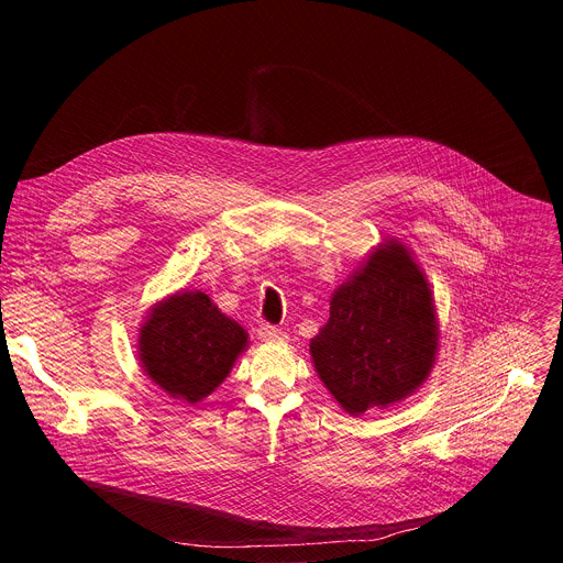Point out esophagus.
<instances>
[{
	"label": "esophagus",
	"instance_id": "34e87169",
	"mask_svg": "<svg viewBox=\"0 0 563 563\" xmlns=\"http://www.w3.org/2000/svg\"><path fill=\"white\" fill-rule=\"evenodd\" d=\"M258 336L265 341V343H283L285 341V332L276 325H269V323H261L258 328Z\"/></svg>",
	"mask_w": 563,
	"mask_h": 563
}]
</instances>
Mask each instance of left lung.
<instances>
[{"mask_svg":"<svg viewBox=\"0 0 563 563\" xmlns=\"http://www.w3.org/2000/svg\"><path fill=\"white\" fill-rule=\"evenodd\" d=\"M439 323L426 274L406 245H380L330 302L311 339L316 372L347 415L387 408L430 374Z\"/></svg>","mask_w":563,"mask_h":563,"instance_id":"8db88e82","label":"left lung"}]
</instances>
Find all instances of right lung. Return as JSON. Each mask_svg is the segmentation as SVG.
<instances>
[{"label": "right lung", "mask_w": 563, "mask_h": 563, "mask_svg": "<svg viewBox=\"0 0 563 563\" xmlns=\"http://www.w3.org/2000/svg\"><path fill=\"white\" fill-rule=\"evenodd\" d=\"M245 347L247 332L205 291H178L157 302L137 339L146 376L187 404L209 396Z\"/></svg>", "instance_id": "add662e5"}]
</instances>
